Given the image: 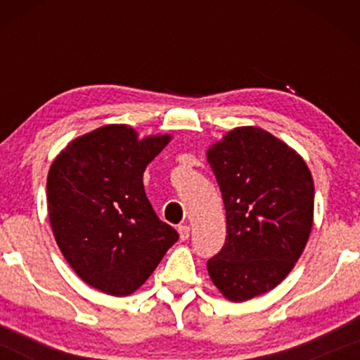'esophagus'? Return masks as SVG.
<instances>
[{"label": "esophagus", "mask_w": 360, "mask_h": 360, "mask_svg": "<svg viewBox=\"0 0 360 360\" xmlns=\"http://www.w3.org/2000/svg\"><path fill=\"white\" fill-rule=\"evenodd\" d=\"M177 232H179V238L181 240H188L189 238V226L188 225H179L177 226Z\"/></svg>", "instance_id": "34e87169"}]
</instances>
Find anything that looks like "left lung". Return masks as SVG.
Here are the masks:
<instances>
[{"label":"left lung","instance_id":"left-lung-1","mask_svg":"<svg viewBox=\"0 0 360 360\" xmlns=\"http://www.w3.org/2000/svg\"><path fill=\"white\" fill-rule=\"evenodd\" d=\"M226 212V240L206 264L226 300L274 289L303 254L315 186L298 152L269 131L238 127L206 152Z\"/></svg>","mask_w":360,"mask_h":360}]
</instances>
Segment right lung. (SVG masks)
I'll return each mask as SVG.
<instances>
[{"label": "right lung", "instance_id": "1", "mask_svg": "<svg viewBox=\"0 0 360 360\" xmlns=\"http://www.w3.org/2000/svg\"><path fill=\"white\" fill-rule=\"evenodd\" d=\"M171 135L105 125L68 143L47 176L53 237L69 266L111 296L135 292L179 235L160 221L143 189V171Z\"/></svg>", "mask_w": 360, "mask_h": 360}]
</instances>
